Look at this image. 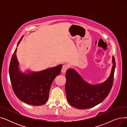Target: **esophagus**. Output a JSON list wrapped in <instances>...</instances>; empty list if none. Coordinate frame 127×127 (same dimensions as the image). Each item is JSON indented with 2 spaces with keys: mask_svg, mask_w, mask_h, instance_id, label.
Masks as SVG:
<instances>
[{
  "mask_svg": "<svg viewBox=\"0 0 127 127\" xmlns=\"http://www.w3.org/2000/svg\"><path fill=\"white\" fill-rule=\"evenodd\" d=\"M67 69H68L67 65H63V67H62V69H61V71L63 73H65L66 71V70H67Z\"/></svg>",
  "mask_w": 127,
  "mask_h": 127,
  "instance_id": "esophagus-1",
  "label": "esophagus"
}]
</instances>
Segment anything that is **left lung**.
<instances>
[{
	"label": "left lung",
	"mask_w": 127,
	"mask_h": 127,
	"mask_svg": "<svg viewBox=\"0 0 127 127\" xmlns=\"http://www.w3.org/2000/svg\"><path fill=\"white\" fill-rule=\"evenodd\" d=\"M112 64L110 76L103 82L97 84H91L85 81L74 68L66 71L65 91L68 103L76 108L86 109L102 102L109 95L113 83L116 67L113 56Z\"/></svg>",
	"instance_id": "1"
}]
</instances>
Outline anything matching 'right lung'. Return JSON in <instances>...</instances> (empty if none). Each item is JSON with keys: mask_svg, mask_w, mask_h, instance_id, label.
Here are the masks:
<instances>
[{"mask_svg": "<svg viewBox=\"0 0 127 127\" xmlns=\"http://www.w3.org/2000/svg\"><path fill=\"white\" fill-rule=\"evenodd\" d=\"M23 37L24 35L19 41L10 64L9 76L12 89L20 100L30 105H42L47 101L51 84L56 76L60 75L62 65L39 71L27 70L22 72L16 52Z\"/></svg>", "mask_w": 127, "mask_h": 127, "instance_id": "add662e5", "label": "right lung"}]
</instances>
